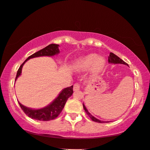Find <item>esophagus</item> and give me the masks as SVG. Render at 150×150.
I'll return each instance as SVG.
<instances>
[{"label": "esophagus", "mask_w": 150, "mask_h": 150, "mask_svg": "<svg viewBox=\"0 0 150 150\" xmlns=\"http://www.w3.org/2000/svg\"><path fill=\"white\" fill-rule=\"evenodd\" d=\"M80 89V85L79 83H75L73 86V90L74 91H77V90Z\"/></svg>", "instance_id": "esophagus-1"}]
</instances>
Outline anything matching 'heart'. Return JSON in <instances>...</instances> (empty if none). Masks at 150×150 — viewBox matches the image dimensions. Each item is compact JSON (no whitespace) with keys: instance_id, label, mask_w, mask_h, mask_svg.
<instances>
[{"instance_id":"1","label":"heart","mask_w":150,"mask_h":150,"mask_svg":"<svg viewBox=\"0 0 150 150\" xmlns=\"http://www.w3.org/2000/svg\"><path fill=\"white\" fill-rule=\"evenodd\" d=\"M105 65V60L102 57H97L96 54H91L83 58L79 62V68L87 70L93 67L95 71H101Z\"/></svg>"}]
</instances>
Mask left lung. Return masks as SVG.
Segmentation results:
<instances>
[{
    "label": "left lung",
    "instance_id": "left-lung-1",
    "mask_svg": "<svg viewBox=\"0 0 150 150\" xmlns=\"http://www.w3.org/2000/svg\"><path fill=\"white\" fill-rule=\"evenodd\" d=\"M108 62L112 63V64H125V65L128 66V64H127L126 62H125L124 61L122 60V59H121V58H119V57L117 56V55L114 54L113 53H110V55L108 56ZM83 109H84L85 112H86L87 115H88V117H90V118L92 119V121H95V122H97V123H104L105 122V121H100V120H99V119H96L95 117H93V115H91V113H90L87 110L86 108L85 107V105H83ZM106 122H108V121H106Z\"/></svg>",
    "mask_w": 150,
    "mask_h": 150
}]
</instances>
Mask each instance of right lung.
I'll use <instances>...</instances> for the list:
<instances>
[{
	"label": "right lung",
	"instance_id": "right-lung-1",
	"mask_svg": "<svg viewBox=\"0 0 150 150\" xmlns=\"http://www.w3.org/2000/svg\"><path fill=\"white\" fill-rule=\"evenodd\" d=\"M58 47L59 45L51 44V45H48L47 47L44 48V49L40 50L39 51L33 53V55H30V56L22 64L18 70L15 80H16L18 77L21 75L23 66L28 59L33 58V57L40 56H52V55L57 54V53H59V50L58 49ZM73 86L66 88L64 89L63 91L59 93L58 97H57L51 104L47 105V107L43 108L38 110H33L24 106V105H22L21 103H19V105L24 112H25L28 117H30V118L35 119V120L44 121L53 120V119H54L56 118V117H57V116L61 113L62 111L67 99L71 97L72 94L73 93Z\"/></svg>",
	"mask_w": 150,
	"mask_h": 150
}]
</instances>
